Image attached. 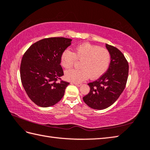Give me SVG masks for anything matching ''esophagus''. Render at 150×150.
<instances>
[{
    "instance_id": "1",
    "label": "esophagus",
    "mask_w": 150,
    "mask_h": 150,
    "mask_svg": "<svg viewBox=\"0 0 150 150\" xmlns=\"http://www.w3.org/2000/svg\"><path fill=\"white\" fill-rule=\"evenodd\" d=\"M73 84H74L75 85H76V86H81V85H82V84L81 83H73Z\"/></svg>"
}]
</instances>
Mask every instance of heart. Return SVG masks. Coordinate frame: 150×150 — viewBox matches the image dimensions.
Masks as SVG:
<instances>
[{
	"label": "heart",
	"mask_w": 150,
	"mask_h": 150,
	"mask_svg": "<svg viewBox=\"0 0 150 150\" xmlns=\"http://www.w3.org/2000/svg\"><path fill=\"white\" fill-rule=\"evenodd\" d=\"M110 54L107 49L101 47L84 43L74 49V52L69 49L62 52L60 64L64 68H69L77 60L81 61L80 69H71L65 71L64 77L69 81L79 83L91 79L101 77L107 71L110 62Z\"/></svg>",
	"instance_id": "obj_1"
}]
</instances>
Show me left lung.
I'll use <instances>...</instances> for the list:
<instances>
[{"label":"left lung","instance_id":"8db88e82","mask_svg":"<svg viewBox=\"0 0 150 150\" xmlns=\"http://www.w3.org/2000/svg\"><path fill=\"white\" fill-rule=\"evenodd\" d=\"M110 54L108 70L98 80L88 84L90 92L83 97V101L93 109L103 110L112 105L125 89L127 83L129 65L124 55L119 49L106 44Z\"/></svg>","mask_w":150,"mask_h":150}]
</instances>
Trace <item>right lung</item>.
I'll list each match as a JSON object with an SVG mask.
<instances>
[{
	"label": "right lung",
	"mask_w": 150,
	"mask_h": 150,
	"mask_svg": "<svg viewBox=\"0 0 150 150\" xmlns=\"http://www.w3.org/2000/svg\"><path fill=\"white\" fill-rule=\"evenodd\" d=\"M72 40L49 38L34 43L23 55L20 66L21 80L26 94L38 106L49 107L57 103L69 83L61 80L62 52Z\"/></svg>",
	"instance_id": "right-lung-1"
}]
</instances>
